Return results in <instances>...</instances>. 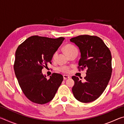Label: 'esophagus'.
Wrapping results in <instances>:
<instances>
[{
	"label": "esophagus",
	"mask_w": 124,
	"mask_h": 124,
	"mask_svg": "<svg viewBox=\"0 0 124 124\" xmlns=\"http://www.w3.org/2000/svg\"><path fill=\"white\" fill-rule=\"evenodd\" d=\"M63 79L64 80H66L67 79H69L70 78V76H68V75H63Z\"/></svg>",
	"instance_id": "obj_1"
}]
</instances>
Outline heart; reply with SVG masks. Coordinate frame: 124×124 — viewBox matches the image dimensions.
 Returning a JSON list of instances; mask_svg holds the SVG:
<instances>
[{"label": "heart", "instance_id": "obj_1", "mask_svg": "<svg viewBox=\"0 0 124 124\" xmlns=\"http://www.w3.org/2000/svg\"><path fill=\"white\" fill-rule=\"evenodd\" d=\"M64 50L66 53L67 54L69 57L74 53H78V50L77 48L72 44H67L64 46ZM57 52L56 51L54 52V54L52 55V60H54L57 57ZM59 70L60 72L63 73H68L70 71V68L68 67L67 66H62L60 67L59 69Z\"/></svg>", "mask_w": 124, "mask_h": 124}]
</instances>
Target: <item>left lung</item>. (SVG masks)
I'll return each instance as SVG.
<instances>
[{
  "label": "left lung",
  "instance_id": "1",
  "mask_svg": "<svg viewBox=\"0 0 124 124\" xmlns=\"http://www.w3.org/2000/svg\"><path fill=\"white\" fill-rule=\"evenodd\" d=\"M70 41L79 47L81 57L79 70L86 68L84 81L73 76L72 92L79 101L89 103L100 97L107 86L112 72V55L103 41L97 36L81 35Z\"/></svg>",
  "mask_w": 124,
  "mask_h": 124
}]
</instances>
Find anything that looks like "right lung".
Segmentation results:
<instances>
[{"label": "right lung", "mask_w": 124, "mask_h": 124, "mask_svg": "<svg viewBox=\"0 0 124 124\" xmlns=\"http://www.w3.org/2000/svg\"><path fill=\"white\" fill-rule=\"evenodd\" d=\"M64 38L54 39L34 35L18 46L14 68L18 84L26 97L35 103L43 104L53 99L63 77L54 73L49 79L41 72L51 64L52 55Z\"/></svg>", "instance_id": "right-lung-1"}]
</instances>
